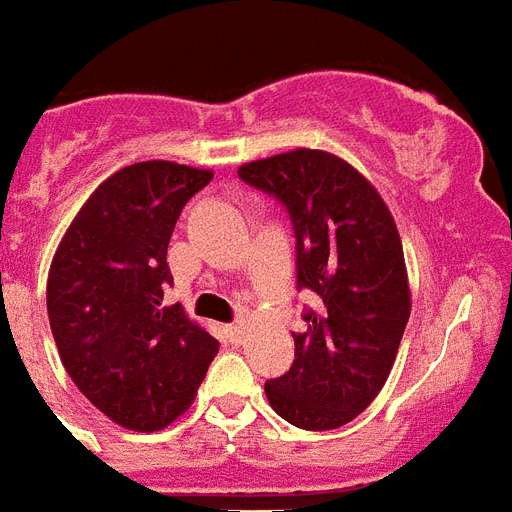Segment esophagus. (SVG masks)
Returning a JSON list of instances; mask_svg holds the SVG:
<instances>
[{
	"label": "esophagus",
	"mask_w": 512,
	"mask_h": 512,
	"mask_svg": "<svg viewBox=\"0 0 512 512\" xmlns=\"http://www.w3.org/2000/svg\"><path fill=\"white\" fill-rule=\"evenodd\" d=\"M227 337H230L232 345H240L243 342V337H246V324L243 322H235L227 327Z\"/></svg>",
	"instance_id": "esophagus-1"
}]
</instances>
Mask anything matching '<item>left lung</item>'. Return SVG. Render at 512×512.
<instances>
[{
    "mask_svg": "<svg viewBox=\"0 0 512 512\" xmlns=\"http://www.w3.org/2000/svg\"><path fill=\"white\" fill-rule=\"evenodd\" d=\"M238 175L287 209L298 290L316 295L293 332V366L264 384L266 398L298 429H337L379 395L411 316L395 219L377 188L329 151H287Z\"/></svg>",
    "mask_w": 512,
    "mask_h": 512,
    "instance_id": "8db88e82",
    "label": "left lung"
}]
</instances>
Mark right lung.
I'll return each mask as SVG.
<instances>
[{
  "instance_id": "add662e5",
  "label": "right lung",
  "mask_w": 512,
  "mask_h": 512,
  "mask_svg": "<svg viewBox=\"0 0 512 512\" xmlns=\"http://www.w3.org/2000/svg\"><path fill=\"white\" fill-rule=\"evenodd\" d=\"M211 177L162 159L122 167L80 206L52 259L46 311L59 358L133 432H159L188 411L219 350L180 303L162 306L175 222Z\"/></svg>"
}]
</instances>
